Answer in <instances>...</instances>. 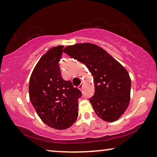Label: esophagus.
<instances>
[{
    "instance_id": "obj_1",
    "label": "esophagus",
    "mask_w": 157,
    "mask_h": 157,
    "mask_svg": "<svg viewBox=\"0 0 157 157\" xmlns=\"http://www.w3.org/2000/svg\"><path fill=\"white\" fill-rule=\"evenodd\" d=\"M82 88H83V84H79V86H78V89L80 90V91H82Z\"/></svg>"
}]
</instances>
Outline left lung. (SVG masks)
Listing matches in <instances>:
<instances>
[{"label": "left lung", "mask_w": 157, "mask_h": 157, "mask_svg": "<svg viewBox=\"0 0 157 157\" xmlns=\"http://www.w3.org/2000/svg\"><path fill=\"white\" fill-rule=\"evenodd\" d=\"M63 52L83 63L91 73L95 91L89 101L98 116L107 122L118 120L130 101L131 79L125 68L94 44L68 46Z\"/></svg>", "instance_id": "1"}]
</instances>
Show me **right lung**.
I'll list each match as a JSON object with an SVG mask.
<instances>
[{"mask_svg":"<svg viewBox=\"0 0 157 157\" xmlns=\"http://www.w3.org/2000/svg\"><path fill=\"white\" fill-rule=\"evenodd\" d=\"M63 46L52 47L34 68L29 82V96L45 124L56 129L72 126L78 117L82 93L62 78L59 66Z\"/></svg>","mask_w":157,"mask_h":157,"instance_id":"add662e5","label":"right lung"}]
</instances>
